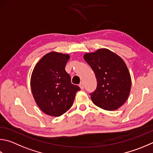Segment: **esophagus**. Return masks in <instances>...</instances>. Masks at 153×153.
Segmentation results:
<instances>
[{
    "label": "esophagus",
    "mask_w": 153,
    "mask_h": 153,
    "mask_svg": "<svg viewBox=\"0 0 153 153\" xmlns=\"http://www.w3.org/2000/svg\"><path fill=\"white\" fill-rule=\"evenodd\" d=\"M79 88L82 89V90H83V89L84 88V83L83 82H81L79 84Z\"/></svg>",
    "instance_id": "obj_1"
}]
</instances>
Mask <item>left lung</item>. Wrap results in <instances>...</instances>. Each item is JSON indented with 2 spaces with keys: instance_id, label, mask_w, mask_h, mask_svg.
Returning a JSON list of instances; mask_svg holds the SVG:
<instances>
[{
  "instance_id": "left-lung-1",
  "label": "left lung",
  "mask_w": 153,
  "mask_h": 153,
  "mask_svg": "<svg viewBox=\"0 0 153 153\" xmlns=\"http://www.w3.org/2000/svg\"><path fill=\"white\" fill-rule=\"evenodd\" d=\"M84 59L97 79L96 90L90 94L93 103L105 110L118 109L128 98L132 84L124 60L108 49L87 53Z\"/></svg>"
}]
</instances>
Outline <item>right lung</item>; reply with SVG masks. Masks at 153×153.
Instances as JSON below:
<instances>
[{
    "mask_svg": "<svg viewBox=\"0 0 153 153\" xmlns=\"http://www.w3.org/2000/svg\"><path fill=\"white\" fill-rule=\"evenodd\" d=\"M69 55L52 51L39 61L30 77V88L36 104L49 116H60L73 105L79 86L71 82L65 71Z\"/></svg>",
    "mask_w": 153,
    "mask_h": 153,
    "instance_id": "right-lung-1",
    "label": "right lung"
}]
</instances>
